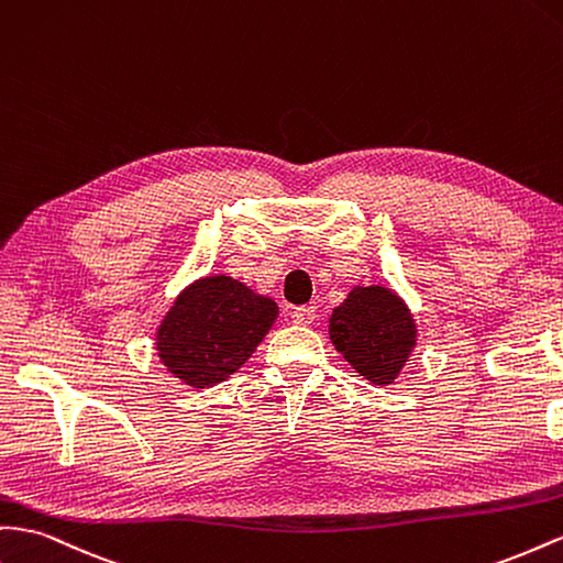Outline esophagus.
<instances>
[{
  "mask_svg": "<svg viewBox=\"0 0 563 563\" xmlns=\"http://www.w3.org/2000/svg\"><path fill=\"white\" fill-rule=\"evenodd\" d=\"M291 317H294V322H296V324H300V327H308V324H312V322H314L317 308H314V306H300V308H294Z\"/></svg>",
  "mask_w": 563,
  "mask_h": 563,
  "instance_id": "1",
  "label": "esophagus"
}]
</instances>
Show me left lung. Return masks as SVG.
Instances as JSON below:
<instances>
[{"mask_svg": "<svg viewBox=\"0 0 563 563\" xmlns=\"http://www.w3.org/2000/svg\"><path fill=\"white\" fill-rule=\"evenodd\" d=\"M329 336L372 384H393L412 353L417 329L405 302L384 286H357L329 319Z\"/></svg>", "mask_w": 563, "mask_h": 563, "instance_id": "1", "label": "left lung"}]
</instances>
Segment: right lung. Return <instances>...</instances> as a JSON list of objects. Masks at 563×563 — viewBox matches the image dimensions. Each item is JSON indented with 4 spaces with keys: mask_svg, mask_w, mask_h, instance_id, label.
<instances>
[{
    "mask_svg": "<svg viewBox=\"0 0 563 563\" xmlns=\"http://www.w3.org/2000/svg\"><path fill=\"white\" fill-rule=\"evenodd\" d=\"M277 319V302L232 277H206L181 294L158 329V355L177 378L216 386L244 364Z\"/></svg>",
    "mask_w": 563,
    "mask_h": 563,
    "instance_id": "right-lung-1",
    "label": "right lung"
}]
</instances>
